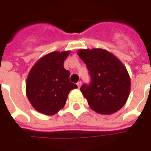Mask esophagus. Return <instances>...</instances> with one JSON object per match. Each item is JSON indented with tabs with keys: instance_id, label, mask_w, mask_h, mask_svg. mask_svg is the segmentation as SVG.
Instances as JSON below:
<instances>
[{
	"instance_id": "esophagus-1",
	"label": "esophagus",
	"mask_w": 151,
	"mask_h": 151,
	"mask_svg": "<svg viewBox=\"0 0 151 151\" xmlns=\"http://www.w3.org/2000/svg\"><path fill=\"white\" fill-rule=\"evenodd\" d=\"M77 85H78V88H80L81 86V81H78V83H77Z\"/></svg>"
}]
</instances>
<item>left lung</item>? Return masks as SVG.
<instances>
[{
  "label": "left lung",
  "instance_id": "obj_1",
  "mask_svg": "<svg viewBox=\"0 0 151 151\" xmlns=\"http://www.w3.org/2000/svg\"><path fill=\"white\" fill-rule=\"evenodd\" d=\"M78 55L91 77V83L81 87L90 109L102 115L119 111L131 89V78L124 64L104 49H80Z\"/></svg>",
  "mask_w": 151,
  "mask_h": 151
}]
</instances>
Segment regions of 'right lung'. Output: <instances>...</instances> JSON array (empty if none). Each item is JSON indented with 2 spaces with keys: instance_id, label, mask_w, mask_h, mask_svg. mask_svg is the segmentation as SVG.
I'll use <instances>...</instances> for the list:
<instances>
[{
  "instance_id": "obj_1",
  "label": "right lung",
  "mask_w": 151,
  "mask_h": 151,
  "mask_svg": "<svg viewBox=\"0 0 151 151\" xmlns=\"http://www.w3.org/2000/svg\"><path fill=\"white\" fill-rule=\"evenodd\" d=\"M70 51H54L40 58L31 69L26 82L27 99L36 111L55 115L65 106L68 94L78 86L70 81L63 63Z\"/></svg>"
}]
</instances>
